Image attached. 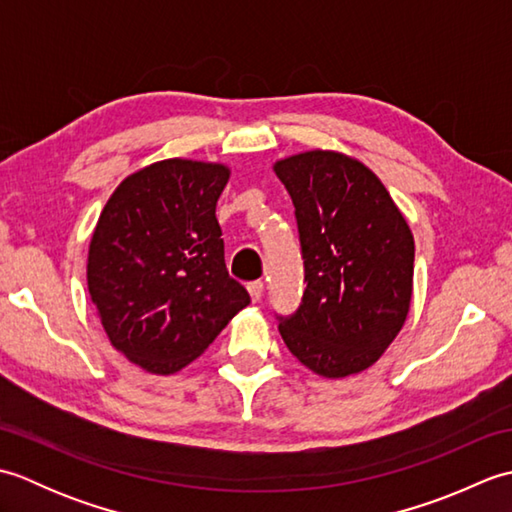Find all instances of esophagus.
Returning <instances> with one entry per match:
<instances>
[{
    "mask_svg": "<svg viewBox=\"0 0 512 512\" xmlns=\"http://www.w3.org/2000/svg\"><path fill=\"white\" fill-rule=\"evenodd\" d=\"M246 288H248V292H250V299H253V301L262 299V292H264V281H262V279L250 281V284H248Z\"/></svg>",
    "mask_w": 512,
    "mask_h": 512,
    "instance_id": "1",
    "label": "esophagus"
}]
</instances>
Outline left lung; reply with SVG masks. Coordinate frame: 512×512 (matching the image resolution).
Returning a JSON list of instances; mask_svg holds the SVG:
<instances>
[{
    "instance_id": "left-lung-1",
    "label": "left lung",
    "mask_w": 512,
    "mask_h": 512,
    "mask_svg": "<svg viewBox=\"0 0 512 512\" xmlns=\"http://www.w3.org/2000/svg\"><path fill=\"white\" fill-rule=\"evenodd\" d=\"M295 204L303 299L279 317L281 339L301 365L345 378L374 365L407 319L413 235L372 171L336 151L279 160Z\"/></svg>"
}]
</instances>
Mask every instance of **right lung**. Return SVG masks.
<instances>
[{"label":"right lung","mask_w":512,"mask_h":512,"mask_svg":"<svg viewBox=\"0 0 512 512\" xmlns=\"http://www.w3.org/2000/svg\"><path fill=\"white\" fill-rule=\"evenodd\" d=\"M228 169L162 160L118 184L94 228L88 288L112 345L151 374H176L246 308L226 270L215 204Z\"/></svg>","instance_id":"add662e5"}]
</instances>
